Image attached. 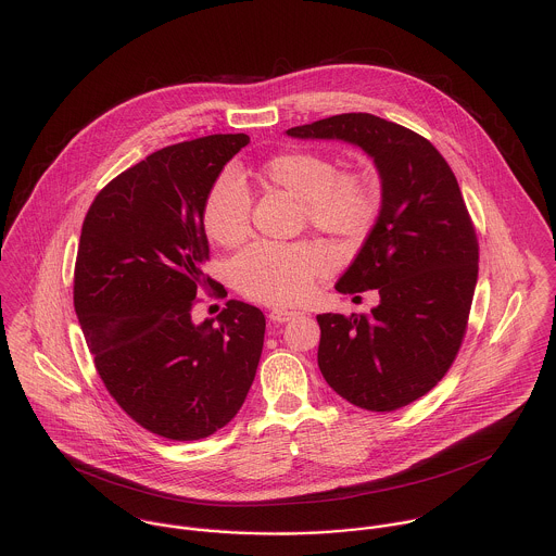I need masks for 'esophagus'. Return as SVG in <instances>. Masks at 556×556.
I'll return each instance as SVG.
<instances>
[{
	"label": "esophagus",
	"instance_id": "1",
	"mask_svg": "<svg viewBox=\"0 0 556 556\" xmlns=\"http://www.w3.org/2000/svg\"><path fill=\"white\" fill-rule=\"evenodd\" d=\"M298 317V313L295 311H287V308H274L271 313H269V318L274 320V323H287V320H291V318Z\"/></svg>",
	"mask_w": 556,
	"mask_h": 556
}]
</instances>
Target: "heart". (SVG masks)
<instances>
[{"label":"heart","instance_id":"b5f03b06","mask_svg":"<svg viewBox=\"0 0 556 556\" xmlns=\"http://www.w3.org/2000/svg\"><path fill=\"white\" fill-rule=\"evenodd\" d=\"M256 177L291 194L313 227L340 238H359L379 210L375 181L357 170H338L325 156L291 152L267 160ZM203 225L210 238L233 245L250 231V199L231 177L218 179L203 203ZM331 256L325 245L256 241L233 261V278L241 293L265 304H298L329 271Z\"/></svg>","mask_w":556,"mask_h":556}]
</instances>
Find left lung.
<instances>
[{"mask_svg":"<svg viewBox=\"0 0 556 556\" xmlns=\"http://www.w3.org/2000/svg\"><path fill=\"white\" fill-rule=\"evenodd\" d=\"M287 137L342 141L375 162L381 210L336 291L377 289L379 304L368 317L318 315L317 359L338 396L396 410L443 379L465 338L479 252L456 175L430 141L370 113L333 115Z\"/></svg>","mask_w":556,"mask_h":556,"instance_id":"obj_1","label":"left lung"}]
</instances>
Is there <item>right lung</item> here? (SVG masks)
<instances>
[{
	"label": "right lung",
	"instance_id": "add662e5",
	"mask_svg": "<svg viewBox=\"0 0 556 556\" xmlns=\"http://www.w3.org/2000/svg\"><path fill=\"white\" fill-rule=\"evenodd\" d=\"M248 135H212L159 150L93 199L75 267V311L115 402L170 441L214 434L238 415L263 351L265 317L227 302L194 323L210 241L203 203Z\"/></svg>",
	"mask_w": 556,
	"mask_h": 556
}]
</instances>
